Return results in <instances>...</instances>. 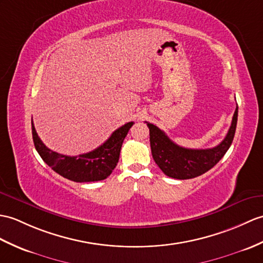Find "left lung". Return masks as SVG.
<instances>
[{
  "label": "left lung",
  "instance_id": "left-lung-1",
  "mask_svg": "<svg viewBox=\"0 0 263 263\" xmlns=\"http://www.w3.org/2000/svg\"><path fill=\"white\" fill-rule=\"evenodd\" d=\"M237 123V106L227 137L212 149H187L176 144L167 134L152 123L146 125L150 131V145L154 160L164 175L175 179H191L205 174L222 159L233 141Z\"/></svg>",
  "mask_w": 263,
  "mask_h": 263
}]
</instances>
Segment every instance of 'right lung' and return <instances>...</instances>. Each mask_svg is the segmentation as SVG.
I'll return each instance as SVG.
<instances>
[{"mask_svg":"<svg viewBox=\"0 0 263 263\" xmlns=\"http://www.w3.org/2000/svg\"><path fill=\"white\" fill-rule=\"evenodd\" d=\"M31 124L33 143L42 160L64 178L76 182H88L103 180L112 174L119 162L122 143L133 122L115 130L99 148L75 157L60 155L47 148L35 132L32 121Z\"/></svg>","mask_w":263,"mask_h":263,"instance_id":"obj_1","label":"right lung"}]
</instances>
